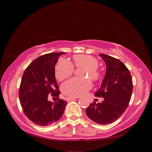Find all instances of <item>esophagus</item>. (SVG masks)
Returning <instances> with one entry per match:
<instances>
[{
	"mask_svg": "<svg viewBox=\"0 0 152 152\" xmlns=\"http://www.w3.org/2000/svg\"><path fill=\"white\" fill-rule=\"evenodd\" d=\"M78 99V97H67V98H66V100H67L68 102H69V101L74 100V99Z\"/></svg>",
	"mask_w": 152,
	"mask_h": 152,
	"instance_id": "obj_1",
	"label": "esophagus"
}]
</instances>
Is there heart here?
<instances>
[{"label":"heart","mask_w":152,"mask_h":152,"mask_svg":"<svg viewBox=\"0 0 152 152\" xmlns=\"http://www.w3.org/2000/svg\"><path fill=\"white\" fill-rule=\"evenodd\" d=\"M74 65L76 68H83L81 71V78H73L63 83L61 91L70 97L81 96L91 88V81H97L102 77L99 69V61L95 57L86 54H78L73 56ZM74 71L73 64L64 58H60L55 66V76L58 81H64L71 76Z\"/></svg>","instance_id":"heart-1"}]
</instances>
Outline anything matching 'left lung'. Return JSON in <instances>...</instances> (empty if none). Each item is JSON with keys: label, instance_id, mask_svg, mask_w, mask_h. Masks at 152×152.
<instances>
[{"label": "left lung", "instance_id": "8db88e82", "mask_svg": "<svg viewBox=\"0 0 152 152\" xmlns=\"http://www.w3.org/2000/svg\"><path fill=\"white\" fill-rule=\"evenodd\" d=\"M99 56L105 62L106 71L95 96L102 97L103 101L91 104L86 114L96 123L108 124L117 120L126 109L132 97L133 82L129 71L121 61L106 54Z\"/></svg>", "mask_w": 152, "mask_h": 152}]
</instances>
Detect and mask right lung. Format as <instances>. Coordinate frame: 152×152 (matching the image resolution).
<instances>
[{"mask_svg":"<svg viewBox=\"0 0 152 152\" xmlns=\"http://www.w3.org/2000/svg\"><path fill=\"white\" fill-rule=\"evenodd\" d=\"M64 53H66L41 56L31 63L23 74L19 88L20 104L26 116L39 126H50L58 121L67 104L63 99L56 102L48 101L49 94L57 98L60 94L55 78V66Z\"/></svg>","mask_w":152,"mask_h":152,"instance_id":"right-lung-1","label":"right lung"}]
</instances>
